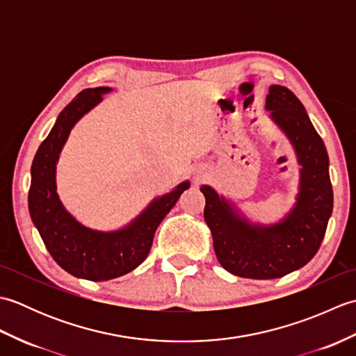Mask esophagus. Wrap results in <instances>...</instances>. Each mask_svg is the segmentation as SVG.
Wrapping results in <instances>:
<instances>
[{
    "instance_id": "34e87169",
    "label": "esophagus",
    "mask_w": 356,
    "mask_h": 356,
    "mask_svg": "<svg viewBox=\"0 0 356 356\" xmlns=\"http://www.w3.org/2000/svg\"><path fill=\"white\" fill-rule=\"evenodd\" d=\"M197 180H202V177H197Z\"/></svg>"
}]
</instances>
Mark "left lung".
<instances>
[{
	"mask_svg": "<svg viewBox=\"0 0 356 356\" xmlns=\"http://www.w3.org/2000/svg\"><path fill=\"white\" fill-rule=\"evenodd\" d=\"M266 110L291 142L300 165L298 194L289 213L277 223H254L214 188H200L218 263L234 275L254 280L280 278L311 261L334 208L327 149L303 104L289 88L270 86Z\"/></svg>",
	"mask_w": 356,
	"mask_h": 356,
	"instance_id": "obj_1",
	"label": "left lung"
}]
</instances>
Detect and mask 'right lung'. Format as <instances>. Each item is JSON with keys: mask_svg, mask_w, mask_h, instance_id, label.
<instances>
[{"mask_svg": "<svg viewBox=\"0 0 356 356\" xmlns=\"http://www.w3.org/2000/svg\"><path fill=\"white\" fill-rule=\"evenodd\" d=\"M110 87L86 88L59 113L49 136L38 148L30 168L29 213L45 248L69 274L105 282L136 269L147 259L157 226L176 205L190 182L151 200L149 205L124 228L96 231L78 222L56 193V165L72 128L102 101Z\"/></svg>", "mask_w": 356, "mask_h": 356, "instance_id": "add662e5", "label": "right lung"}]
</instances>
